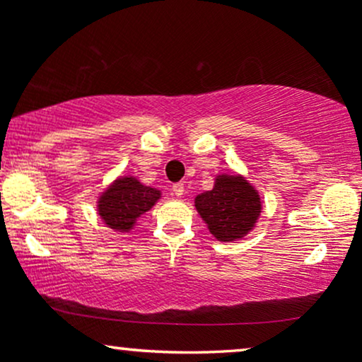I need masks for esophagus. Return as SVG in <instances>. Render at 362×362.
I'll return each mask as SVG.
<instances>
[{"instance_id":"obj_1","label":"esophagus","mask_w":362,"mask_h":362,"mask_svg":"<svg viewBox=\"0 0 362 362\" xmlns=\"http://www.w3.org/2000/svg\"><path fill=\"white\" fill-rule=\"evenodd\" d=\"M172 192H173V195H177V197H182V195H184V192H185L184 184H182V182H178V184H173L172 185Z\"/></svg>"}]
</instances>
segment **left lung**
I'll return each mask as SVG.
<instances>
[{"label": "left lung", "mask_w": 362, "mask_h": 362, "mask_svg": "<svg viewBox=\"0 0 362 362\" xmlns=\"http://www.w3.org/2000/svg\"><path fill=\"white\" fill-rule=\"evenodd\" d=\"M195 209L218 242H236L255 228L262 213L259 190L238 173H219L211 190L199 194Z\"/></svg>", "instance_id": "1"}]
</instances>
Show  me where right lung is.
Instances as JSON below:
<instances>
[{"mask_svg": "<svg viewBox=\"0 0 362 362\" xmlns=\"http://www.w3.org/2000/svg\"><path fill=\"white\" fill-rule=\"evenodd\" d=\"M161 199V190L132 175L115 178L97 199V213L110 230L129 233L138 219Z\"/></svg>", "mask_w": 362, "mask_h": 362, "instance_id": "add662e5", "label": "right lung"}]
</instances>
